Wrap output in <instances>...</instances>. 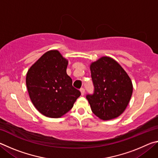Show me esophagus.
Here are the masks:
<instances>
[{"label":"esophagus","mask_w":158,"mask_h":158,"mask_svg":"<svg viewBox=\"0 0 158 158\" xmlns=\"http://www.w3.org/2000/svg\"><path fill=\"white\" fill-rule=\"evenodd\" d=\"M80 92H81V95H84V94H85V89H80Z\"/></svg>","instance_id":"esophagus-1"}]
</instances>
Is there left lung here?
<instances>
[{
  "instance_id": "obj_1",
  "label": "left lung",
  "mask_w": 158,
  "mask_h": 158,
  "mask_svg": "<svg viewBox=\"0 0 158 158\" xmlns=\"http://www.w3.org/2000/svg\"><path fill=\"white\" fill-rule=\"evenodd\" d=\"M94 85L86 98L93 113L104 121L118 117L126 109L133 86L123 68L113 58L103 56L90 66Z\"/></svg>"
}]
</instances>
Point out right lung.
Instances as JSON below:
<instances>
[{
	"instance_id": "add662e5",
	"label": "right lung",
	"mask_w": 158,
	"mask_h": 158,
	"mask_svg": "<svg viewBox=\"0 0 158 158\" xmlns=\"http://www.w3.org/2000/svg\"><path fill=\"white\" fill-rule=\"evenodd\" d=\"M68 64V60L58 51L51 50L42 55L26 74V86L31 102L45 116H63L81 95L67 74Z\"/></svg>"
}]
</instances>
